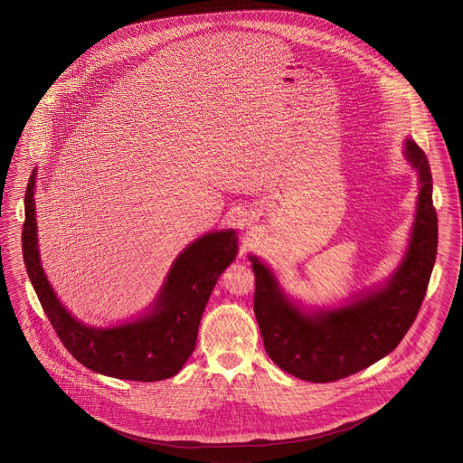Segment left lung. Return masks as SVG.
Instances as JSON below:
<instances>
[{"instance_id":"8db88e82","label":"left lung","mask_w":463,"mask_h":463,"mask_svg":"<svg viewBox=\"0 0 463 463\" xmlns=\"http://www.w3.org/2000/svg\"><path fill=\"white\" fill-rule=\"evenodd\" d=\"M405 156L420 181L417 215L405 260L383 288L333 311L303 313L279 291L271 271L250 258L266 353L296 378L329 383L361 372L395 350L417 317L437 258L439 219L429 158L410 138Z\"/></svg>"}]
</instances>
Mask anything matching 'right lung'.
<instances>
[{
	"label": "right lung",
	"mask_w": 463,
	"mask_h": 463,
	"mask_svg": "<svg viewBox=\"0 0 463 463\" xmlns=\"http://www.w3.org/2000/svg\"><path fill=\"white\" fill-rule=\"evenodd\" d=\"M34 175L24 191L23 260L60 341L83 366L112 378L150 383L177 374L195 348L203 307L215 282L236 258V232H211L184 249L150 315L109 329L83 326L60 305L40 266Z\"/></svg>",
	"instance_id": "1"
}]
</instances>
